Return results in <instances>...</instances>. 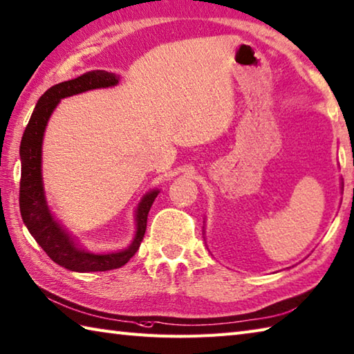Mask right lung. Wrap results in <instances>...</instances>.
I'll return each mask as SVG.
<instances>
[{"mask_svg":"<svg viewBox=\"0 0 354 354\" xmlns=\"http://www.w3.org/2000/svg\"><path fill=\"white\" fill-rule=\"evenodd\" d=\"M118 84V76L106 71L86 72L78 78L59 82L47 90L38 100L33 109L30 121L24 130L21 140V181H19V212L27 230L35 241L47 253L48 258L58 266L72 272H107L127 264L141 245L145 228H147V214L150 207L158 196V190L145 195L136 210V234L130 247L118 253L95 254L82 250L73 244L72 238L55 223L47 209L43 181H41V144H43L44 130L58 102L86 90L112 87Z\"/></svg>","mask_w":354,"mask_h":354,"instance_id":"add662e5","label":"right lung"}]
</instances>
